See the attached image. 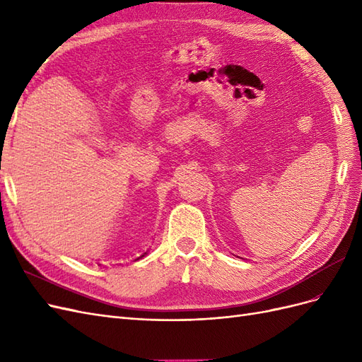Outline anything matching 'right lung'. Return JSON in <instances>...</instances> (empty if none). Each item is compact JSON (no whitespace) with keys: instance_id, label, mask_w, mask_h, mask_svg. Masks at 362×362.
<instances>
[{"instance_id":"right-lung-1","label":"right lung","mask_w":362,"mask_h":362,"mask_svg":"<svg viewBox=\"0 0 362 362\" xmlns=\"http://www.w3.org/2000/svg\"><path fill=\"white\" fill-rule=\"evenodd\" d=\"M146 254H147V252H144V254H143V255H141V257H144V255H146ZM141 257H139V259H141ZM136 260H138V259H136Z\"/></svg>"}]
</instances>
